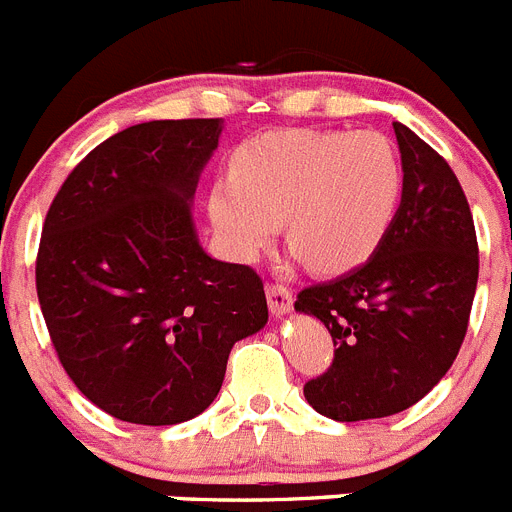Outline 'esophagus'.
I'll list each match as a JSON object with an SVG mask.
<instances>
[{"instance_id":"esophagus-1","label":"esophagus","mask_w":512,"mask_h":512,"mask_svg":"<svg viewBox=\"0 0 512 512\" xmlns=\"http://www.w3.org/2000/svg\"><path fill=\"white\" fill-rule=\"evenodd\" d=\"M265 294H268V304H270V312L276 317L286 315L294 304V294H291L289 286H283V283H268L265 286Z\"/></svg>"}]
</instances>
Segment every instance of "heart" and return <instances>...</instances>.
<instances>
[{
    "instance_id": "1",
    "label": "heart",
    "mask_w": 512,
    "mask_h": 512,
    "mask_svg": "<svg viewBox=\"0 0 512 512\" xmlns=\"http://www.w3.org/2000/svg\"><path fill=\"white\" fill-rule=\"evenodd\" d=\"M401 197V163L377 132L283 130L249 140L208 195L210 221L239 263L278 229L309 270L338 276L375 255Z\"/></svg>"
}]
</instances>
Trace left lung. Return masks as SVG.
I'll return each instance as SVG.
<instances>
[{
  "label": "left lung",
  "mask_w": 512,
  "mask_h": 512,
  "mask_svg": "<svg viewBox=\"0 0 512 512\" xmlns=\"http://www.w3.org/2000/svg\"><path fill=\"white\" fill-rule=\"evenodd\" d=\"M403 161L401 205L375 255L294 307L333 336V362L304 398L336 422L382 419L422 401L466 338L479 278L474 216L448 161L393 122Z\"/></svg>",
  "instance_id": "left-lung-1"
}]
</instances>
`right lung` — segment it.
Returning <instances> with one entry per match:
<instances>
[{"mask_svg":"<svg viewBox=\"0 0 512 512\" xmlns=\"http://www.w3.org/2000/svg\"><path fill=\"white\" fill-rule=\"evenodd\" d=\"M221 119L127 127L59 187L36 257L51 343L114 419L187 422L221 390L231 346L268 322L263 278L203 252L190 200Z\"/></svg>","mask_w":512,"mask_h":512,"instance_id":"obj_1","label":"right lung"}]
</instances>
